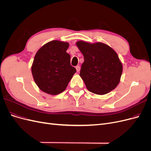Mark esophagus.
<instances>
[{
	"label": "esophagus",
	"instance_id": "1",
	"mask_svg": "<svg viewBox=\"0 0 151 151\" xmlns=\"http://www.w3.org/2000/svg\"><path fill=\"white\" fill-rule=\"evenodd\" d=\"M76 70H77V72H79V71H80V69H81V67H80V66H76Z\"/></svg>",
	"mask_w": 151,
	"mask_h": 151
}]
</instances>
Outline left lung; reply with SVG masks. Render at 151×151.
I'll list each match as a JSON object with an SVG mask.
<instances>
[{
  "instance_id": "8db88e82",
  "label": "left lung",
  "mask_w": 151,
  "mask_h": 151,
  "mask_svg": "<svg viewBox=\"0 0 151 151\" xmlns=\"http://www.w3.org/2000/svg\"><path fill=\"white\" fill-rule=\"evenodd\" d=\"M76 45L84 56L80 76L87 89L99 95L115 89L120 83L123 66L115 50L101 42L79 41Z\"/></svg>"
}]
</instances>
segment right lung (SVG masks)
<instances>
[{
	"mask_svg": "<svg viewBox=\"0 0 151 151\" xmlns=\"http://www.w3.org/2000/svg\"><path fill=\"white\" fill-rule=\"evenodd\" d=\"M67 42L51 41L36 52L31 66L34 81L40 89L51 95L62 93L76 69L70 65V56L66 52Z\"/></svg>",
	"mask_w": 151,
	"mask_h": 151,
	"instance_id": "add662e5",
	"label": "right lung"
}]
</instances>
